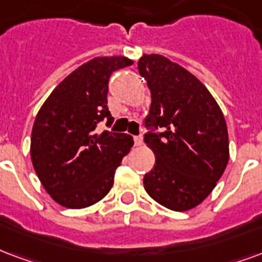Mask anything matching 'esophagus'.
<instances>
[{
	"mask_svg": "<svg viewBox=\"0 0 262 262\" xmlns=\"http://www.w3.org/2000/svg\"><path fill=\"white\" fill-rule=\"evenodd\" d=\"M133 140H135V144H136V146H141V144H143V136H135L133 137Z\"/></svg>",
	"mask_w": 262,
	"mask_h": 262,
	"instance_id": "1",
	"label": "esophagus"
}]
</instances>
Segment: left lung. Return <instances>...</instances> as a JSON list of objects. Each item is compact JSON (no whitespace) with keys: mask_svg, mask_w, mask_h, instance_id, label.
Wrapping results in <instances>:
<instances>
[{"mask_svg":"<svg viewBox=\"0 0 262 262\" xmlns=\"http://www.w3.org/2000/svg\"><path fill=\"white\" fill-rule=\"evenodd\" d=\"M137 69L151 92L144 141L156 156L144 189L169 210H191L212 191L228 165L224 114L207 87L168 58L143 55Z\"/></svg>","mask_w":262,"mask_h":262,"instance_id":"8db88e82","label":"left lung"}]
</instances>
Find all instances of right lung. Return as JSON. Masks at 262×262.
Instances as JSON below:
<instances>
[{
	"instance_id": "1",
	"label": "right lung",
	"mask_w": 262,
	"mask_h": 262,
	"mask_svg": "<svg viewBox=\"0 0 262 262\" xmlns=\"http://www.w3.org/2000/svg\"><path fill=\"white\" fill-rule=\"evenodd\" d=\"M126 57H97L68 75L40 108L30 156L44 189L58 204L84 208L108 194L133 139L97 125L114 122L108 110L112 72L129 67Z\"/></svg>"
}]
</instances>
